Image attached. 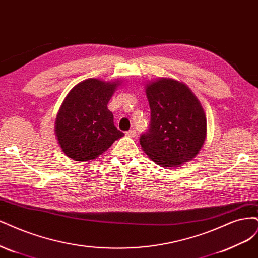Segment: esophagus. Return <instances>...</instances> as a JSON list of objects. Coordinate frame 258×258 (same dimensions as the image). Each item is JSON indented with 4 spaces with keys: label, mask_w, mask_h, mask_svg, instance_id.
<instances>
[{
    "label": "esophagus",
    "mask_w": 258,
    "mask_h": 258,
    "mask_svg": "<svg viewBox=\"0 0 258 258\" xmlns=\"http://www.w3.org/2000/svg\"><path fill=\"white\" fill-rule=\"evenodd\" d=\"M126 136H128V137H135L136 136V130L132 128L130 131H127L126 132Z\"/></svg>",
    "instance_id": "obj_1"
}]
</instances>
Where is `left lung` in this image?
I'll return each mask as SVG.
<instances>
[{
    "mask_svg": "<svg viewBox=\"0 0 258 258\" xmlns=\"http://www.w3.org/2000/svg\"><path fill=\"white\" fill-rule=\"evenodd\" d=\"M150 124L139 143L148 156L163 167H176L193 160L201 150L207 130L198 99L183 84L160 79L147 86Z\"/></svg>",
    "mask_w": 258,
    "mask_h": 258,
    "instance_id": "8db88e82",
    "label": "left lung"
}]
</instances>
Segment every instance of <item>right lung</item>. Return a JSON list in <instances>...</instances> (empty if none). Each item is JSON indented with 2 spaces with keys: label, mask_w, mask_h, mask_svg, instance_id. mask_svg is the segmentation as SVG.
Returning <instances> with one entry per match:
<instances>
[{
  "label": "right lung",
  "mask_w": 258,
  "mask_h": 258,
  "mask_svg": "<svg viewBox=\"0 0 258 258\" xmlns=\"http://www.w3.org/2000/svg\"><path fill=\"white\" fill-rule=\"evenodd\" d=\"M117 87L97 79H87L75 86L57 113L55 134L63 152L74 161L96 159L124 133L113 124L107 108Z\"/></svg>",
  "instance_id": "1"
}]
</instances>
